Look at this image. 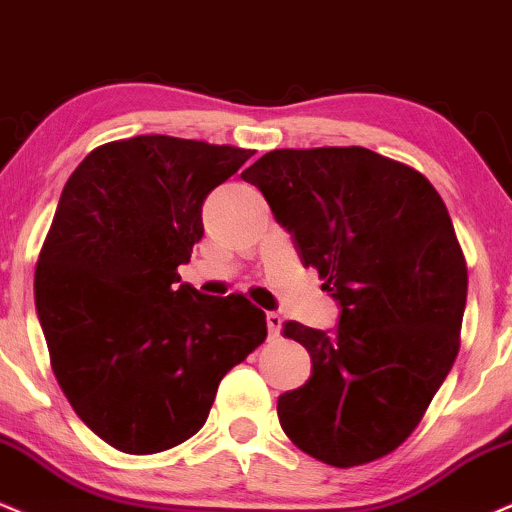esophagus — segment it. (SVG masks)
I'll use <instances>...</instances> for the list:
<instances>
[{
	"instance_id": "1",
	"label": "esophagus",
	"mask_w": 512,
	"mask_h": 512,
	"mask_svg": "<svg viewBox=\"0 0 512 512\" xmlns=\"http://www.w3.org/2000/svg\"><path fill=\"white\" fill-rule=\"evenodd\" d=\"M266 323H268V333L275 338V335H278L280 328H282V318H280V314H275V311H268V314H266Z\"/></svg>"
}]
</instances>
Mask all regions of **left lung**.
<instances>
[{
  "mask_svg": "<svg viewBox=\"0 0 512 512\" xmlns=\"http://www.w3.org/2000/svg\"><path fill=\"white\" fill-rule=\"evenodd\" d=\"M340 306L335 330L287 321L311 378L278 398L297 448L333 467L393 453L460 350L467 266L422 172L362 146L270 150L242 172Z\"/></svg>",
  "mask_w": 512,
  "mask_h": 512,
  "instance_id": "8db88e82",
  "label": "left lung"
}]
</instances>
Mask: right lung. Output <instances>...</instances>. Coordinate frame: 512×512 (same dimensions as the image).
<instances>
[{
    "label": "right lung",
    "instance_id": "1",
    "mask_svg": "<svg viewBox=\"0 0 512 512\" xmlns=\"http://www.w3.org/2000/svg\"><path fill=\"white\" fill-rule=\"evenodd\" d=\"M254 150L174 136L95 148L66 182L35 268L52 371L81 422L150 455L206 424L222 376L266 340L242 294L177 285L201 208Z\"/></svg>",
    "mask_w": 512,
    "mask_h": 512
}]
</instances>
